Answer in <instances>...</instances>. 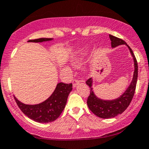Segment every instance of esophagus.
<instances>
[{"instance_id":"1","label":"esophagus","mask_w":149,"mask_h":149,"mask_svg":"<svg viewBox=\"0 0 149 149\" xmlns=\"http://www.w3.org/2000/svg\"><path fill=\"white\" fill-rule=\"evenodd\" d=\"M80 82V80H77V79H74L73 80V82H72V83H73V87H76L77 85H78V84H79Z\"/></svg>"}]
</instances>
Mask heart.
<instances>
[{"mask_svg": "<svg viewBox=\"0 0 149 149\" xmlns=\"http://www.w3.org/2000/svg\"><path fill=\"white\" fill-rule=\"evenodd\" d=\"M79 58H78V57H76V58L74 59V60H73V64H78V63H79Z\"/></svg>", "mask_w": 149, "mask_h": 149, "instance_id": "1", "label": "heart"}]
</instances>
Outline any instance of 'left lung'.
<instances>
[{"instance_id":"left-lung-1","label":"left lung","mask_w":149,"mask_h":149,"mask_svg":"<svg viewBox=\"0 0 149 149\" xmlns=\"http://www.w3.org/2000/svg\"><path fill=\"white\" fill-rule=\"evenodd\" d=\"M109 37H110L111 40L112 48H115L116 46L122 45V44H126L128 46L132 58H133L135 70H134L133 78H132V80L129 87L121 96L114 100H103L98 98L93 91L92 78H89L86 81V84L90 88V94H89L87 101V105H88L89 110L92 111L95 115L102 118V119H109V118L115 117L116 116L123 113L126 110L127 107L130 105V102L133 98L134 94H135L138 76L137 62L130 46L127 45L126 43L123 39L111 35H109Z\"/></svg>"}]
</instances>
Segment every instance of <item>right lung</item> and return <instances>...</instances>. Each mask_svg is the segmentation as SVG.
Listing matches in <instances>:
<instances>
[{
  "mask_svg": "<svg viewBox=\"0 0 149 149\" xmlns=\"http://www.w3.org/2000/svg\"><path fill=\"white\" fill-rule=\"evenodd\" d=\"M52 38L31 39L28 42H43L51 41ZM72 90V84L60 82L51 96L42 103L37 105H26L19 101L15 96L14 100L23 113L33 121L39 123H48L56 120L65 107L68 96Z\"/></svg>",
  "mask_w": 149,
  "mask_h": 149,
  "instance_id": "1",
  "label": "right lung"
}]
</instances>
